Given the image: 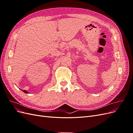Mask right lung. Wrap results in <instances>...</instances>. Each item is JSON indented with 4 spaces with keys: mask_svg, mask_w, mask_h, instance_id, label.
Returning a JSON list of instances; mask_svg holds the SVG:
<instances>
[{
    "mask_svg": "<svg viewBox=\"0 0 133 133\" xmlns=\"http://www.w3.org/2000/svg\"><path fill=\"white\" fill-rule=\"evenodd\" d=\"M24 92H25V93H26V94H29V92H28L26 90H22V89H21Z\"/></svg>",
    "mask_w": 133,
    "mask_h": 133,
    "instance_id": "add662e5",
    "label": "right lung"
}]
</instances>
